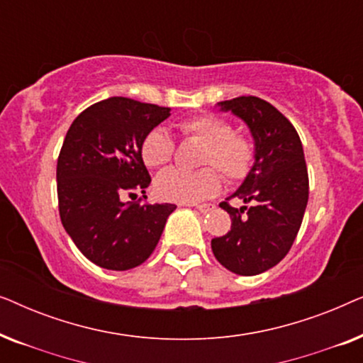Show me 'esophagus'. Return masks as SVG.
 <instances>
[{"label":"esophagus","instance_id":"esophagus-1","mask_svg":"<svg viewBox=\"0 0 363 363\" xmlns=\"http://www.w3.org/2000/svg\"><path fill=\"white\" fill-rule=\"evenodd\" d=\"M191 206H195V205H191ZM195 208L200 213H208V211H211L215 206H213V205H196Z\"/></svg>","mask_w":363,"mask_h":363}]
</instances>
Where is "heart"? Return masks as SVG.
I'll list each match as a JSON object with an SVG mask.
<instances>
[{
	"instance_id": "heart-1",
	"label": "heart",
	"mask_w": 363,
	"mask_h": 363,
	"mask_svg": "<svg viewBox=\"0 0 363 363\" xmlns=\"http://www.w3.org/2000/svg\"><path fill=\"white\" fill-rule=\"evenodd\" d=\"M182 132L205 143L200 165L215 166L228 182H240L255 163V145L250 138L233 133V127L223 118L206 113L182 122ZM173 138L165 128L155 127L143 137L140 153L147 167L167 165L173 155ZM221 188V177L211 167L198 172L168 168L155 178L157 195L167 201L198 203L215 196Z\"/></svg>"
}]
</instances>
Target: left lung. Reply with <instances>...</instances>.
I'll use <instances>...</instances> for the list:
<instances>
[{
  "label": "left lung",
  "instance_id": "left-lung-1",
  "mask_svg": "<svg viewBox=\"0 0 363 363\" xmlns=\"http://www.w3.org/2000/svg\"><path fill=\"white\" fill-rule=\"evenodd\" d=\"M216 107L231 112L250 128L255 163L230 196L251 206L238 210L221 203L231 216V230L211 240V250L228 271L256 276L282 261L299 233L309 200L304 150L292 123L259 97H236Z\"/></svg>",
  "mask_w": 363,
  "mask_h": 363
}]
</instances>
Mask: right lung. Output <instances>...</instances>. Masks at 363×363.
<instances>
[{
	"label": "right lung",
	"mask_w": 363,
	"mask_h": 363,
	"mask_svg": "<svg viewBox=\"0 0 363 363\" xmlns=\"http://www.w3.org/2000/svg\"><path fill=\"white\" fill-rule=\"evenodd\" d=\"M170 111L108 97L79 113L64 138L56 172L59 215L79 251L104 269L127 271L147 261L175 211L170 203L121 200L123 191L145 193L150 185L142 140Z\"/></svg>",
	"instance_id": "obj_1"
}]
</instances>
